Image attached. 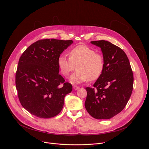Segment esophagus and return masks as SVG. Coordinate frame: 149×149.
Segmentation results:
<instances>
[{"label":"esophagus","mask_w":149,"mask_h":149,"mask_svg":"<svg viewBox=\"0 0 149 149\" xmlns=\"http://www.w3.org/2000/svg\"><path fill=\"white\" fill-rule=\"evenodd\" d=\"M73 88H74L75 90H77L79 88V87H78V86H73Z\"/></svg>","instance_id":"1"}]
</instances>
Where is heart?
<instances>
[{
    "label": "heart",
    "instance_id": "1",
    "mask_svg": "<svg viewBox=\"0 0 149 149\" xmlns=\"http://www.w3.org/2000/svg\"><path fill=\"white\" fill-rule=\"evenodd\" d=\"M57 63L61 74L65 77H67L76 65V72L69 78L72 84H79L87 79L96 80L100 77L104 69L102 55L84 45L72 48L69 52V58L61 54Z\"/></svg>",
    "mask_w": 149,
    "mask_h": 149
}]
</instances>
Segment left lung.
<instances>
[{"label":"left lung","instance_id":"obj_1","mask_svg":"<svg viewBox=\"0 0 149 149\" xmlns=\"http://www.w3.org/2000/svg\"><path fill=\"white\" fill-rule=\"evenodd\" d=\"M101 48L104 59L102 74L87 87L85 107L94 118L110 119L120 113L128 102L133 87V74L129 60L119 47L104 40L91 41Z\"/></svg>","mask_w":149,"mask_h":149}]
</instances>
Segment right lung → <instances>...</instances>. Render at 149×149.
Wrapping results in <instances>:
<instances>
[{"instance_id": "right-lung-1", "label": "right lung", "mask_w": 149, "mask_h": 149, "mask_svg": "<svg viewBox=\"0 0 149 149\" xmlns=\"http://www.w3.org/2000/svg\"><path fill=\"white\" fill-rule=\"evenodd\" d=\"M72 40L42 39L21 55L16 73V87L22 107L32 115L49 118L62 110L72 85L59 74L58 58Z\"/></svg>"}]
</instances>
